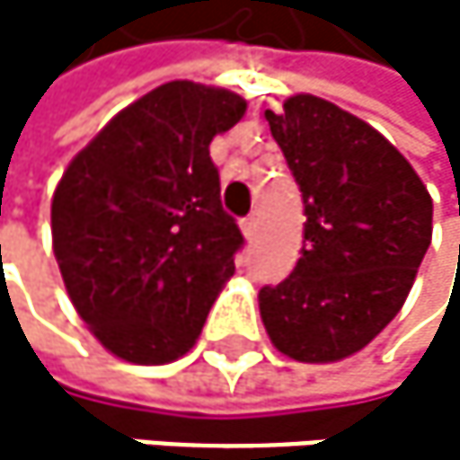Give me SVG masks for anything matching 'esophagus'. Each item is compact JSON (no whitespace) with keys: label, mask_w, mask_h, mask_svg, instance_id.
Returning <instances> with one entry per match:
<instances>
[{"label":"esophagus","mask_w":460,"mask_h":460,"mask_svg":"<svg viewBox=\"0 0 460 460\" xmlns=\"http://www.w3.org/2000/svg\"><path fill=\"white\" fill-rule=\"evenodd\" d=\"M240 228H243V237L245 240H253L256 237V228H259V217L256 215H248L240 220Z\"/></svg>","instance_id":"obj_1"}]
</instances>
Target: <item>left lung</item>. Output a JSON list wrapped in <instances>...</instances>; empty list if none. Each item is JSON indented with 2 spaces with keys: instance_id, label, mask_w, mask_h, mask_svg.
<instances>
[{
  "instance_id": "left-lung-1",
  "label": "left lung",
  "mask_w": 460,
  "mask_h": 460,
  "mask_svg": "<svg viewBox=\"0 0 460 460\" xmlns=\"http://www.w3.org/2000/svg\"><path fill=\"white\" fill-rule=\"evenodd\" d=\"M306 207L295 270L259 292L279 353L331 364L364 350L409 297L433 237V199L367 120L312 93L264 112Z\"/></svg>"
}]
</instances>
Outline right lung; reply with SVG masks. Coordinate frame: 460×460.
Wrapping results in <instances>:
<instances>
[{"label": "right lung", "mask_w": 460, "mask_h": 460, "mask_svg": "<svg viewBox=\"0 0 460 460\" xmlns=\"http://www.w3.org/2000/svg\"><path fill=\"white\" fill-rule=\"evenodd\" d=\"M226 87L173 79L112 115L51 196V251L76 314L129 364L181 358L234 276L243 234L209 143L245 115Z\"/></svg>", "instance_id": "1"}]
</instances>
